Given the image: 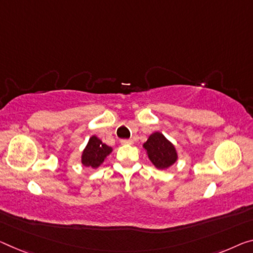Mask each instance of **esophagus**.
Instances as JSON below:
<instances>
[{"label":"esophagus","mask_w":253,"mask_h":253,"mask_svg":"<svg viewBox=\"0 0 253 253\" xmlns=\"http://www.w3.org/2000/svg\"><path fill=\"white\" fill-rule=\"evenodd\" d=\"M121 143L122 145H132L133 141H132L131 139H123V140H121Z\"/></svg>","instance_id":"obj_1"}]
</instances>
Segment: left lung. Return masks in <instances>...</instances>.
I'll return each mask as SVG.
<instances>
[{
  "mask_svg": "<svg viewBox=\"0 0 253 253\" xmlns=\"http://www.w3.org/2000/svg\"><path fill=\"white\" fill-rule=\"evenodd\" d=\"M142 147L149 161L158 169H167L178 159L175 146L162 132L151 133Z\"/></svg>",
  "mask_w": 253,
  "mask_h": 253,
  "instance_id": "1",
  "label": "left lung"
}]
</instances>
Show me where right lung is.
I'll return each instance as SVG.
<instances>
[{"mask_svg": "<svg viewBox=\"0 0 253 253\" xmlns=\"http://www.w3.org/2000/svg\"><path fill=\"white\" fill-rule=\"evenodd\" d=\"M112 151V147H108L97 135H91L81 154V164L91 169H98Z\"/></svg>", "mask_w": 253, "mask_h": 253, "instance_id": "add662e5", "label": "right lung"}]
</instances>
